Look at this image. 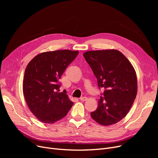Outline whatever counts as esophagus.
Wrapping results in <instances>:
<instances>
[{"instance_id":"esophagus-1","label":"esophagus","mask_w":158,"mask_h":158,"mask_svg":"<svg viewBox=\"0 0 158 158\" xmlns=\"http://www.w3.org/2000/svg\"><path fill=\"white\" fill-rule=\"evenodd\" d=\"M87 99H88V98L86 97H82L80 98V100L81 101H86Z\"/></svg>"}]
</instances>
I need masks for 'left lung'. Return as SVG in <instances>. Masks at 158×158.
Segmentation results:
<instances>
[{"label": "left lung", "mask_w": 158, "mask_h": 158, "mask_svg": "<svg viewBox=\"0 0 158 158\" xmlns=\"http://www.w3.org/2000/svg\"><path fill=\"white\" fill-rule=\"evenodd\" d=\"M104 92L91 117L99 124L110 126L128 113L137 94V78L131 63L117 50L88 51L83 54Z\"/></svg>", "instance_id": "left-lung-1"}]
</instances>
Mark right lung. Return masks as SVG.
<instances>
[{"label":"right lung","instance_id":"right-lung-1","mask_svg":"<svg viewBox=\"0 0 158 158\" xmlns=\"http://www.w3.org/2000/svg\"><path fill=\"white\" fill-rule=\"evenodd\" d=\"M78 54L70 50L43 52L27 66L23 92L29 108L40 122L54 123L64 117L73 106L65 90L59 92V80Z\"/></svg>","mask_w":158,"mask_h":158}]
</instances>
